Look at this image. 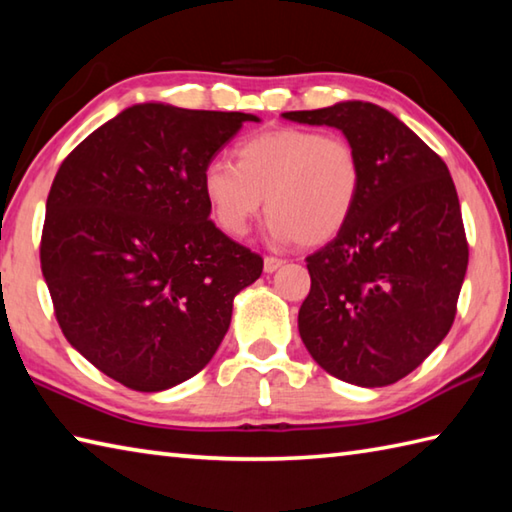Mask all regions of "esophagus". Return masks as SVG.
Wrapping results in <instances>:
<instances>
[{
	"instance_id": "1",
	"label": "esophagus",
	"mask_w": 512,
	"mask_h": 512,
	"mask_svg": "<svg viewBox=\"0 0 512 512\" xmlns=\"http://www.w3.org/2000/svg\"><path fill=\"white\" fill-rule=\"evenodd\" d=\"M279 266H284V259L273 257V255H266L264 257V270H266V273H275Z\"/></svg>"
}]
</instances>
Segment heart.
<instances>
[{"instance_id":"1","label":"heart","mask_w":512,"mask_h":512,"mask_svg":"<svg viewBox=\"0 0 512 512\" xmlns=\"http://www.w3.org/2000/svg\"><path fill=\"white\" fill-rule=\"evenodd\" d=\"M364 168L344 135L279 126L250 135L235 148V164L210 159L204 197L228 237H244L264 208L270 233L319 246L337 237L362 195Z\"/></svg>"}]
</instances>
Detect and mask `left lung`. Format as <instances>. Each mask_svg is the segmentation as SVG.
Returning a JSON list of instances; mask_svg holds the SVG:
<instances>
[{
	"instance_id": "left-lung-1",
	"label": "left lung",
	"mask_w": 512,
	"mask_h": 512,
	"mask_svg": "<svg viewBox=\"0 0 512 512\" xmlns=\"http://www.w3.org/2000/svg\"><path fill=\"white\" fill-rule=\"evenodd\" d=\"M284 117L339 128L364 168L350 222L306 257L310 293L299 308V335L342 382L395 384L455 322L468 242L453 177L433 148L375 104L342 102Z\"/></svg>"
}]
</instances>
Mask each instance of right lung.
Segmentation results:
<instances>
[{
    "instance_id": "1",
    "label": "right lung",
    "mask_w": 512,
    "mask_h": 512,
    "mask_svg": "<svg viewBox=\"0 0 512 512\" xmlns=\"http://www.w3.org/2000/svg\"><path fill=\"white\" fill-rule=\"evenodd\" d=\"M255 115L137 104L90 133L50 186L39 262L70 346L157 393L222 344L264 259L208 219L202 173Z\"/></svg>"
}]
</instances>
